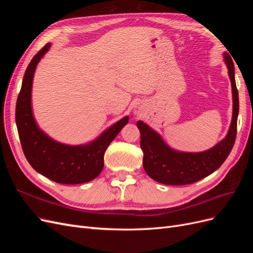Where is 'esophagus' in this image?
Listing matches in <instances>:
<instances>
[{
  "mask_svg": "<svg viewBox=\"0 0 253 253\" xmlns=\"http://www.w3.org/2000/svg\"><path fill=\"white\" fill-rule=\"evenodd\" d=\"M134 114L136 115V116H141V115L143 114V110L140 108V106H136V108L134 109Z\"/></svg>",
  "mask_w": 253,
  "mask_h": 253,
  "instance_id": "esophagus-1",
  "label": "esophagus"
}]
</instances>
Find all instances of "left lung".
<instances>
[{"instance_id": "1", "label": "left lung", "mask_w": 253, "mask_h": 253, "mask_svg": "<svg viewBox=\"0 0 253 253\" xmlns=\"http://www.w3.org/2000/svg\"><path fill=\"white\" fill-rule=\"evenodd\" d=\"M224 58L231 80L233 94V116L226 138L206 152L181 153L168 147L155 131L142 121H138L137 126L140 131L143 168L151 178L165 185H189L216 171L230 154L236 137L239 91L234 79L232 58L227 52L224 53Z\"/></svg>"}]
</instances>
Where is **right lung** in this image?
Masks as SVG:
<instances>
[{"mask_svg": "<svg viewBox=\"0 0 253 253\" xmlns=\"http://www.w3.org/2000/svg\"><path fill=\"white\" fill-rule=\"evenodd\" d=\"M50 47L47 43L28 64L16 106V122L22 150L34 169L53 181L76 185L93 180L104 165V153L128 121L122 118L86 145H66L53 141L36 125L32 112V85L36 66Z\"/></svg>", "mask_w": 253, "mask_h": 253, "instance_id": "right-lung-1", "label": "right lung"}]
</instances>
